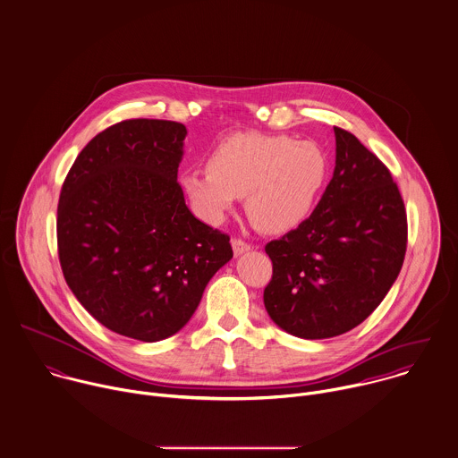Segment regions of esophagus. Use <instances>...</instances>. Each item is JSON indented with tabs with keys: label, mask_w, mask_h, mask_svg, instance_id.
<instances>
[{
	"label": "esophagus",
	"mask_w": 458,
	"mask_h": 458,
	"mask_svg": "<svg viewBox=\"0 0 458 458\" xmlns=\"http://www.w3.org/2000/svg\"><path fill=\"white\" fill-rule=\"evenodd\" d=\"M232 248H233V253H235V255H242V253H246V251L251 250V244L246 242V241L241 239V237H233V239H232Z\"/></svg>",
	"instance_id": "1"
}]
</instances>
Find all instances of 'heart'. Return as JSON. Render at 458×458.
Returning <instances> with one entry per match:
<instances>
[{
  "label": "heart",
  "mask_w": 458,
  "mask_h": 458,
  "mask_svg": "<svg viewBox=\"0 0 458 458\" xmlns=\"http://www.w3.org/2000/svg\"><path fill=\"white\" fill-rule=\"evenodd\" d=\"M328 178L325 151L289 135L235 133L221 140L208 167L182 174L194 210L219 223L246 196L250 219L264 232H287L312 212Z\"/></svg>",
  "instance_id": "1"
}]
</instances>
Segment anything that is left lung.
Here are the masks:
<instances>
[{
  "label": "left lung",
  "instance_id": "1",
  "mask_svg": "<svg viewBox=\"0 0 458 458\" xmlns=\"http://www.w3.org/2000/svg\"><path fill=\"white\" fill-rule=\"evenodd\" d=\"M335 169L316 210L266 244L269 318L301 339L359 327L396 282L407 251V210L387 165L334 126Z\"/></svg>",
  "mask_w": 458,
  "mask_h": 458
}]
</instances>
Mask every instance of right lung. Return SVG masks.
I'll return each instance as SVG.
<instances>
[{"instance_id": "1", "label": "right lung", "mask_w": 458, "mask_h": 458, "mask_svg": "<svg viewBox=\"0 0 458 458\" xmlns=\"http://www.w3.org/2000/svg\"><path fill=\"white\" fill-rule=\"evenodd\" d=\"M187 130L126 119L71 165L56 208L64 278L108 330L155 343L182 330L232 257L230 235L196 219L176 180Z\"/></svg>"}]
</instances>
